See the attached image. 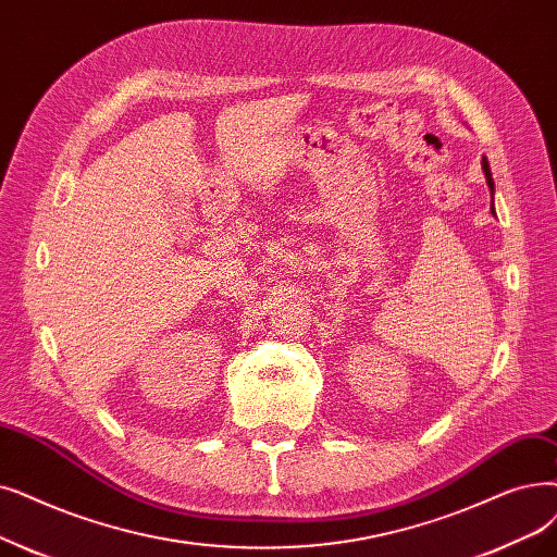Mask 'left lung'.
Here are the masks:
<instances>
[{"mask_svg": "<svg viewBox=\"0 0 557 557\" xmlns=\"http://www.w3.org/2000/svg\"><path fill=\"white\" fill-rule=\"evenodd\" d=\"M482 171H485L490 193H494V180H492V171H490V161H487V159H482ZM492 213H494V198H492Z\"/></svg>", "mask_w": 557, "mask_h": 557, "instance_id": "obj_1", "label": "left lung"}]
</instances>
